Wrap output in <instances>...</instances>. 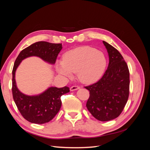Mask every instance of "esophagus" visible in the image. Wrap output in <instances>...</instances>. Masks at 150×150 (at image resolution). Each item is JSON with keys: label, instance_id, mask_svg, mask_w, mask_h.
I'll use <instances>...</instances> for the list:
<instances>
[{"label": "esophagus", "instance_id": "34e87169", "mask_svg": "<svg viewBox=\"0 0 150 150\" xmlns=\"http://www.w3.org/2000/svg\"><path fill=\"white\" fill-rule=\"evenodd\" d=\"M80 88L79 86H71V87L70 88V90L71 91H75V90H78Z\"/></svg>", "mask_w": 150, "mask_h": 150}]
</instances>
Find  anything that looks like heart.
I'll return each instance as SVG.
<instances>
[{
    "label": "heart",
    "instance_id": "1",
    "mask_svg": "<svg viewBox=\"0 0 150 150\" xmlns=\"http://www.w3.org/2000/svg\"><path fill=\"white\" fill-rule=\"evenodd\" d=\"M107 66L104 54L89 46H83L67 52L63 61L56 63L57 71L71 78L78 72L79 79L84 83L96 82L103 76Z\"/></svg>",
    "mask_w": 150,
    "mask_h": 150
}]
</instances>
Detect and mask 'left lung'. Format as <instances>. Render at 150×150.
Segmentation results:
<instances>
[{
    "mask_svg": "<svg viewBox=\"0 0 150 150\" xmlns=\"http://www.w3.org/2000/svg\"><path fill=\"white\" fill-rule=\"evenodd\" d=\"M103 42L110 62L102 78L97 83L85 87L90 94L86 107L95 118L108 121L120 115L128 101L129 72L120 52L110 44Z\"/></svg>",
    "mask_w": 150,
    "mask_h": 150,
    "instance_id": "obj_1",
    "label": "left lung"
}]
</instances>
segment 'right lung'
<instances>
[{"label": "right lung", "instance_id": "1", "mask_svg": "<svg viewBox=\"0 0 150 150\" xmlns=\"http://www.w3.org/2000/svg\"><path fill=\"white\" fill-rule=\"evenodd\" d=\"M62 48V44L37 42L22 50L15 61L12 69L13 99L22 116L32 123L44 124L51 121L60 110L61 96L69 93V88L50 87L41 94L28 96L22 93L17 87L15 79L17 68L22 60L30 56H37L49 64H55Z\"/></svg>", "mask_w": 150, "mask_h": 150}]
</instances>
